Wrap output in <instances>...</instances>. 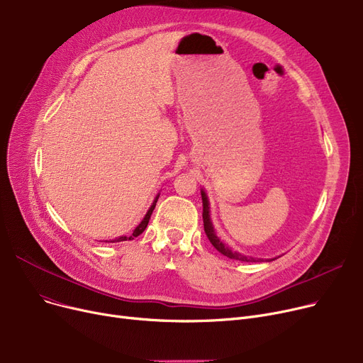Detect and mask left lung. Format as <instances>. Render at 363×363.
Segmentation results:
<instances>
[{
    "label": "left lung",
    "mask_w": 363,
    "mask_h": 363,
    "mask_svg": "<svg viewBox=\"0 0 363 363\" xmlns=\"http://www.w3.org/2000/svg\"><path fill=\"white\" fill-rule=\"evenodd\" d=\"M201 200H203V223H204V233L208 238V241L212 242V245L215 247V249L222 253L223 256L230 257V259H234V260H241V262H256L255 257H247L241 253H237V252H233L230 247L225 245L216 235L215 230H213V223L211 220V207H208V200H207V196L204 191H201ZM274 260V259H272Z\"/></svg>",
    "instance_id": "obj_1"
}]
</instances>
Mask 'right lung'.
Listing matches in <instances>:
<instances>
[{
    "label": "right lung",
    "instance_id": "add662e5",
    "mask_svg": "<svg viewBox=\"0 0 363 363\" xmlns=\"http://www.w3.org/2000/svg\"><path fill=\"white\" fill-rule=\"evenodd\" d=\"M157 199H159V196L155 199V201H152V204H151V207L148 208V212H147V215L144 216V219L141 220V223L135 228V230H133V233L129 235V237H119V238H116V240H113L111 242H119V241H129V240H133L135 237H138V235H141L143 233H144V230L147 228V225H148V220H150V218H151V213H152V211H155V207H156V203H157Z\"/></svg>",
    "mask_w": 363,
    "mask_h": 363
}]
</instances>
